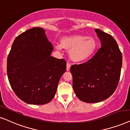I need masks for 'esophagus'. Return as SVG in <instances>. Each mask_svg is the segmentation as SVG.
Returning <instances> with one entry per match:
<instances>
[{
    "instance_id": "1",
    "label": "esophagus",
    "mask_w": 130,
    "mask_h": 130,
    "mask_svg": "<svg viewBox=\"0 0 130 130\" xmlns=\"http://www.w3.org/2000/svg\"><path fill=\"white\" fill-rule=\"evenodd\" d=\"M70 66H71V64H70L69 63H67V64H66V70H67V71H69V70H70Z\"/></svg>"
}]
</instances>
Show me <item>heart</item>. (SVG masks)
Listing matches in <instances>:
<instances>
[{"mask_svg":"<svg viewBox=\"0 0 130 130\" xmlns=\"http://www.w3.org/2000/svg\"><path fill=\"white\" fill-rule=\"evenodd\" d=\"M62 47L70 50V56L73 61L82 62L88 60L93 55L97 43L91 37L73 35L63 38L61 45H57L59 50H61Z\"/></svg>","mask_w":130,"mask_h":130,"instance_id":"1","label":"heart"}]
</instances>
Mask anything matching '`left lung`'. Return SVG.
Listing matches in <instances>:
<instances>
[{
    "mask_svg": "<svg viewBox=\"0 0 130 130\" xmlns=\"http://www.w3.org/2000/svg\"><path fill=\"white\" fill-rule=\"evenodd\" d=\"M102 46L88 61L72 65L73 88L82 102L98 103L109 98L117 89L120 79L122 55L110 35L95 29Z\"/></svg>",
    "mask_w": 130,
    "mask_h": 130,
    "instance_id": "left-lung-1",
    "label": "left lung"
}]
</instances>
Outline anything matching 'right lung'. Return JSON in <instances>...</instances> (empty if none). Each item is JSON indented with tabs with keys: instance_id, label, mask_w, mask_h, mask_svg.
Wrapping results in <instances>:
<instances>
[{
	"instance_id": "obj_1",
	"label": "right lung",
	"mask_w": 130,
	"mask_h": 130,
	"mask_svg": "<svg viewBox=\"0 0 130 130\" xmlns=\"http://www.w3.org/2000/svg\"><path fill=\"white\" fill-rule=\"evenodd\" d=\"M53 46L42 28L33 27L14 40L7 59V75L22 101L45 104L54 97L66 61L51 56Z\"/></svg>"
}]
</instances>
